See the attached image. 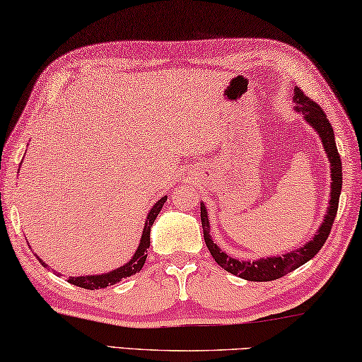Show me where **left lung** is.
Masks as SVG:
<instances>
[{"mask_svg": "<svg viewBox=\"0 0 362 362\" xmlns=\"http://www.w3.org/2000/svg\"><path fill=\"white\" fill-rule=\"evenodd\" d=\"M293 100L297 104V110L301 112L305 117V120L316 129L319 138L322 141V146L327 157L330 160V173H332V187H330V204L327 209V215L324 216V221L319 228L317 234L313 237V240L308 242L298 250H293L284 257H272V258H259L258 262H239V259L228 257L226 253L220 250V247L213 244L211 235H210V226H209V216H206L205 205L200 204V220H202L204 228V239L205 244L209 247L211 257L215 262L221 266L223 269L234 276H239L242 279L253 281V282H268L279 279V277L288 274L293 269L300 268L301 264L315 257V255L321 250L322 245L327 240L330 234L332 224H334L337 210H339V199L341 192V160L340 153L337 151L335 138H334V129L329 123L327 115L324 114V110L319 107L315 100H311L305 93L295 88L293 91Z\"/></svg>", "mask_w": 362, "mask_h": 362, "instance_id": "left-lung-1", "label": "left lung"}]
</instances>
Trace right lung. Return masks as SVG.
<instances>
[{
    "mask_svg": "<svg viewBox=\"0 0 362 362\" xmlns=\"http://www.w3.org/2000/svg\"><path fill=\"white\" fill-rule=\"evenodd\" d=\"M167 202V195L162 197L158 200V202L152 206L149 215H147V220H146V226L144 230H142V237H141V242H139V247L136 253L133 255V258L129 259V262L122 266V268H118L112 272H105V274H99V276H78V277H69V282L74 284L76 287H81V288H88V290H96V288H104L107 286H114V284L120 282L122 279H125V277H129L136 274V272H139L142 266L146 263V258H147V248L151 245V228L153 221H156L157 215L162 210L163 204ZM40 259V258H38ZM40 263L46 266L45 262Z\"/></svg>",
    "mask_w": 362,
    "mask_h": 362,
    "instance_id": "right-lung-1",
    "label": "right lung"
}]
</instances>
